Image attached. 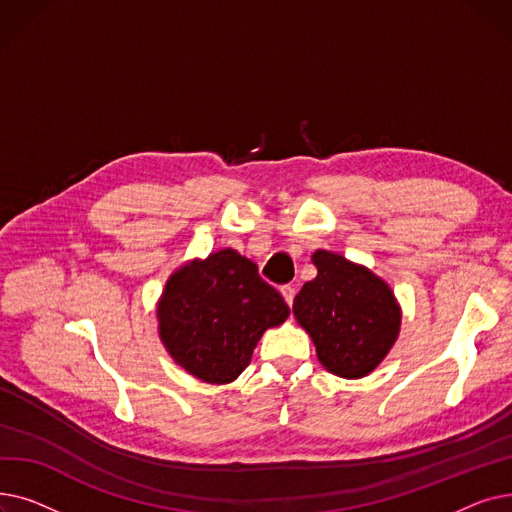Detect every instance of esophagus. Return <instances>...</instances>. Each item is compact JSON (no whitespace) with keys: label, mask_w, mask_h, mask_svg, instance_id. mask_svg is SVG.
<instances>
[{"label":"esophagus","mask_w":512,"mask_h":512,"mask_svg":"<svg viewBox=\"0 0 512 512\" xmlns=\"http://www.w3.org/2000/svg\"><path fill=\"white\" fill-rule=\"evenodd\" d=\"M280 292H282V297H284L286 305L290 307V305H292V301H294V292H297V290H294V286L286 284V286H282V288H280Z\"/></svg>","instance_id":"esophagus-1"}]
</instances>
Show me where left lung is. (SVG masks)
Returning <instances> with one entry per match:
<instances>
[{
    "label": "left lung",
    "instance_id": "1",
    "mask_svg": "<svg viewBox=\"0 0 512 512\" xmlns=\"http://www.w3.org/2000/svg\"><path fill=\"white\" fill-rule=\"evenodd\" d=\"M317 276L294 297L292 313L311 336L317 359L340 378H363L378 367L400 332L390 286L367 267L330 251L311 257Z\"/></svg>",
    "mask_w": 512,
    "mask_h": 512
}]
</instances>
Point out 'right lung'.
Here are the masks:
<instances>
[{
  "instance_id": "1",
  "label": "right lung",
  "mask_w": 512,
  "mask_h": 512,
  "mask_svg": "<svg viewBox=\"0 0 512 512\" xmlns=\"http://www.w3.org/2000/svg\"><path fill=\"white\" fill-rule=\"evenodd\" d=\"M290 315L257 265L222 249L182 265L157 303L159 338L170 357L207 384H230L251 363L267 328Z\"/></svg>"
}]
</instances>
